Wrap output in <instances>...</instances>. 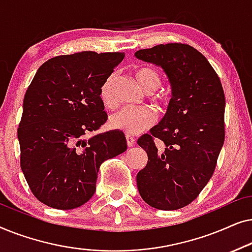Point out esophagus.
Returning a JSON list of instances; mask_svg holds the SVG:
<instances>
[{"instance_id": "34e87169", "label": "esophagus", "mask_w": 252, "mask_h": 252, "mask_svg": "<svg viewBox=\"0 0 252 252\" xmlns=\"http://www.w3.org/2000/svg\"><path fill=\"white\" fill-rule=\"evenodd\" d=\"M126 143L128 147H133L134 143H135V139L129 135H126Z\"/></svg>"}]
</instances>
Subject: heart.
<instances>
[{
  "label": "heart",
  "instance_id": "obj_1",
  "mask_svg": "<svg viewBox=\"0 0 252 252\" xmlns=\"http://www.w3.org/2000/svg\"><path fill=\"white\" fill-rule=\"evenodd\" d=\"M135 79L141 88L147 93H153L159 88L161 77L156 70L151 67H140L135 71ZM115 77L110 75L103 82L99 89V97L106 108H115L116 98L113 96L112 86ZM156 122V116L153 111L146 108H130L126 106L113 113L110 118V126L112 128L122 130L127 135H136L151 127Z\"/></svg>",
  "mask_w": 252,
  "mask_h": 252
}]
</instances>
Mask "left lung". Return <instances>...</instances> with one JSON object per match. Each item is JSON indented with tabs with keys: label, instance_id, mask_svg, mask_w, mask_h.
I'll return each instance as SVG.
<instances>
[{
	"label": "left lung",
	"instance_id": "1",
	"mask_svg": "<svg viewBox=\"0 0 252 252\" xmlns=\"http://www.w3.org/2000/svg\"><path fill=\"white\" fill-rule=\"evenodd\" d=\"M135 56L163 68L172 86L164 118L137 140L148 155L146 167L136 175L137 189L155 209H181L211 179L225 141L221 82L208 60L189 44H159L137 50Z\"/></svg>",
	"mask_w": 252,
	"mask_h": 252
}]
</instances>
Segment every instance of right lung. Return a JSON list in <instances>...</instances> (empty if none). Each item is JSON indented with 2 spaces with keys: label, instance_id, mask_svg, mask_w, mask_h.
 <instances>
[{
  "label": "right lung",
  "instance_id": "right-lung-1",
  "mask_svg": "<svg viewBox=\"0 0 252 252\" xmlns=\"http://www.w3.org/2000/svg\"><path fill=\"white\" fill-rule=\"evenodd\" d=\"M124 53L61 55L39 67L27 88L18 127L20 167L33 195L58 210L88 202L103 161L127 149L122 130L97 134L108 119L99 89Z\"/></svg>",
  "mask_w": 252,
  "mask_h": 252
}]
</instances>
